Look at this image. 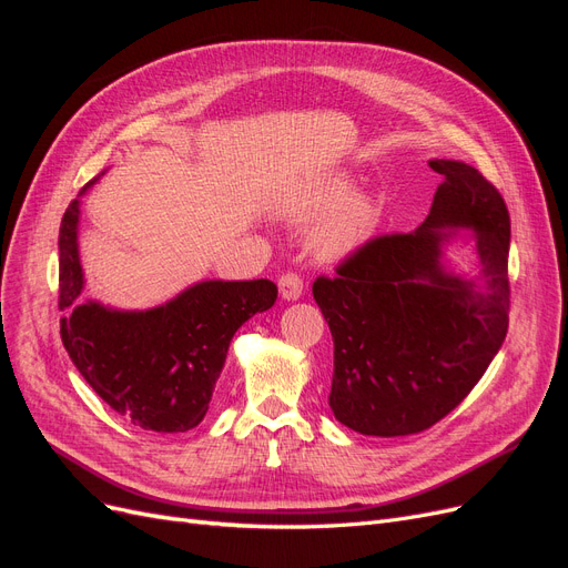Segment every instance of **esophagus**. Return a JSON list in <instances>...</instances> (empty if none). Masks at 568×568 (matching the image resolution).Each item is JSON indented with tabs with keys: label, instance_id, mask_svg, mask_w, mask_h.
<instances>
[{
	"label": "esophagus",
	"instance_id": "obj_1",
	"mask_svg": "<svg viewBox=\"0 0 568 568\" xmlns=\"http://www.w3.org/2000/svg\"><path fill=\"white\" fill-rule=\"evenodd\" d=\"M280 294L284 301H298L303 296V280L294 272H286L280 277Z\"/></svg>",
	"mask_w": 568,
	"mask_h": 568
}]
</instances>
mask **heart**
Masks as SVG:
<instances>
[{"instance_id":"heart-1","label":"heart","mask_w":568,"mask_h":568,"mask_svg":"<svg viewBox=\"0 0 568 568\" xmlns=\"http://www.w3.org/2000/svg\"><path fill=\"white\" fill-rule=\"evenodd\" d=\"M355 186L353 175L336 173L307 192L294 209L298 217L324 213L311 234V246L326 261L363 246L379 220V205L369 194H355Z\"/></svg>"}]
</instances>
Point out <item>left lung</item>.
<instances>
[{
  "mask_svg": "<svg viewBox=\"0 0 568 568\" xmlns=\"http://www.w3.org/2000/svg\"><path fill=\"white\" fill-rule=\"evenodd\" d=\"M443 182L409 234L367 242L313 296L334 338L329 407L365 436H409L453 412L493 363L509 324V213L476 168L434 159ZM471 245L479 272L452 270Z\"/></svg>",
  "mask_w": 568,
  "mask_h": 568,
  "instance_id": "8db88e82",
  "label": "left lung"
}]
</instances>
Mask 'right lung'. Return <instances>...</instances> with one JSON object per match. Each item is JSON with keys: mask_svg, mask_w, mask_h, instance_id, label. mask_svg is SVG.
Returning <instances> with one entry per match:
<instances>
[{"mask_svg": "<svg viewBox=\"0 0 568 568\" xmlns=\"http://www.w3.org/2000/svg\"><path fill=\"white\" fill-rule=\"evenodd\" d=\"M59 230L61 338L94 393L144 432L184 434L203 422L225 367L232 336L277 301L270 280H203L149 311H118L82 301L80 196Z\"/></svg>", "mask_w": 568, "mask_h": 568, "instance_id": "add662e5", "label": "right lung"}]
</instances>
